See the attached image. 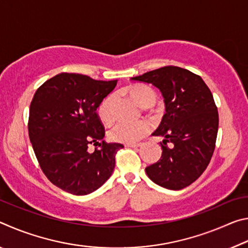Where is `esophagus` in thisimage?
Masks as SVG:
<instances>
[{
  "instance_id": "esophagus-1",
  "label": "esophagus",
  "mask_w": 248,
  "mask_h": 248,
  "mask_svg": "<svg viewBox=\"0 0 248 248\" xmlns=\"http://www.w3.org/2000/svg\"><path fill=\"white\" fill-rule=\"evenodd\" d=\"M125 146L127 148H139V146H141V143H127Z\"/></svg>"
}]
</instances>
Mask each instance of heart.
<instances>
[{
    "mask_svg": "<svg viewBox=\"0 0 248 248\" xmlns=\"http://www.w3.org/2000/svg\"><path fill=\"white\" fill-rule=\"evenodd\" d=\"M128 93L141 107L150 108V106L156 100V94L146 85L137 84L128 87ZM115 95L110 94L105 97L97 108V114L100 121L105 124H110L115 119L114 110ZM149 131V124L144 120L137 121V123H129V121H120L109 130V139L114 142L120 143H136L141 140Z\"/></svg>",
    "mask_w": 248,
    "mask_h": 248,
    "instance_id": "1",
    "label": "heart"
}]
</instances>
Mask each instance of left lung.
<instances>
[{
    "label": "left lung",
    "mask_w": 248,
    "mask_h": 248,
    "mask_svg": "<svg viewBox=\"0 0 248 248\" xmlns=\"http://www.w3.org/2000/svg\"><path fill=\"white\" fill-rule=\"evenodd\" d=\"M132 81L153 84L165 102V115L153 136L164 137L162 156L145 169L151 180L179 190L198 179L215 152L219 114L211 91L199 75L163 66Z\"/></svg>",
    "instance_id": "left-lung-1"
}]
</instances>
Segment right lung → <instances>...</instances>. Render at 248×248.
I'll list each match as a JSON object with an SVG mask.
<instances>
[{
  "mask_svg": "<svg viewBox=\"0 0 248 248\" xmlns=\"http://www.w3.org/2000/svg\"><path fill=\"white\" fill-rule=\"evenodd\" d=\"M115 81L60 73L36 91L29 108L28 133L40 169L57 187L83 196L102 186L115 169L120 143L103 139L96 109L115 89ZM90 144L96 148L87 151Z\"/></svg>",
  "mask_w": 248,
  "mask_h": 248,
  "instance_id": "1",
  "label": "right lung"
}]
</instances>
